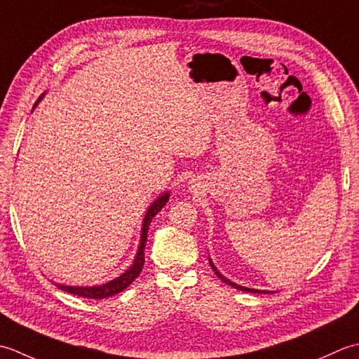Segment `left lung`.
<instances>
[{"label":"left lung","mask_w":359,"mask_h":359,"mask_svg":"<svg viewBox=\"0 0 359 359\" xmlns=\"http://www.w3.org/2000/svg\"><path fill=\"white\" fill-rule=\"evenodd\" d=\"M209 265H210V268H212V271H214L215 274H217V277L218 279H222L224 283H228V285H231V287H233V288H237V290H240V291H246V292H266V291H260V290H252V288H245V287H240V285H237V283H233V282H231V280H228L226 279L224 276H222L220 273H218V269L214 266V263H212V260L209 259Z\"/></svg>","instance_id":"left-lung-1"}]
</instances>
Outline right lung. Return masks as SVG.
Masks as SVG:
<instances>
[{
  "label": "right lung",
  "instance_id": "right-lung-1",
  "mask_svg": "<svg viewBox=\"0 0 359 359\" xmlns=\"http://www.w3.org/2000/svg\"><path fill=\"white\" fill-rule=\"evenodd\" d=\"M167 201H169V194L161 195L159 198L149 208L147 214H145L144 223H142L141 243H139V250H137V254L135 257V262H133V265H131L128 271H126L122 276H119L118 279H114V280L104 283V285H99V287H67V285H57V287L63 290V291L71 292V294H76V296H80V297H88V299H105V297L118 294V292L126 290L128 285L133 282L142 271L144 259H145L144 257V248H145V243H147L149 226L153 220V217H155L158 212L165 206Z\"/></svg>",
  "mask_w": 359,
  "mask_h": 359
}]
</instances>
